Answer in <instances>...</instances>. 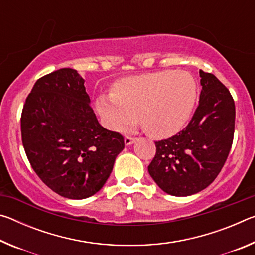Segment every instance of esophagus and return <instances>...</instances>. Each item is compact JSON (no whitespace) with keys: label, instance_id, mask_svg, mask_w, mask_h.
<instances>
[{"label":"esophagus","instance_id":"34e87169","mask_svg":"<svg viewBox=\"0 0 255 255\" xmlns=\"http://www.w3.org/2000/svg\"><path fill=\"white\" fill-rule=\"evenodd\" d=\"M136 140H137V138H133V137H129V136H127V137H125V145H126V146H129V145H131V144L135 143Z\"/></svg>","mask_w":255,"mask_h":255}]
</instances>
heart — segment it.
Listing matches in <instances>:
<instances>
[{
  "label": "heart",
  "mask_w": 255,
  "mask_h": 255,
  "mask_svg": "<svg viewBox=\"0 0 255 255\" xmlns=\"http://www.w3.org/2000/svg\"><path fill=\"white\" fill-rule=\"evenodd\" d=\"M198 98L197 82L188 72L161 71L120 81L112 96L98 99L108 126L125 132L137 124L150 136L165 138L184 127Z\"/></svg>",
  "instance_id": "1"
}]
</instances>
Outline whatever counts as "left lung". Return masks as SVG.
Instances as JSON below:
<instances>
[{"label": "left lung", "instance_id": "1", "mask_svg": "<svg viewBox=\"0 0 255 255\" xmlns=\"http://www.w3.org/2000/svg\"><path fill=\"white\" fill-rule=\"evenodd\" d=\"M199 106L188 126L167 139L155 141L156 154L148 165L164 192L187 197L217 178L233 144L235 103L230 91L211 73L199 71Z\"/></svg>", "mask_w": 255, "mask_h": 255}]
</instances>
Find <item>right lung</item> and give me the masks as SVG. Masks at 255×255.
<instances>
[{"label":"right lung","instance_id":"right-lung-1","mask_svg":"<svg viewBox=\"0 0 255 255\" xmlns=\"http://www.w3.org/2000/svg\"><path fill=\"white\" fill-rule=\"evenodd\" d=\"M84 80L73 68L40 77L25 100L21 136L33 171L68 199L97 193L109 178L124 137L99 124Z\"/></svg>","mask_w":255,"mask_h":255}]
</instances>
